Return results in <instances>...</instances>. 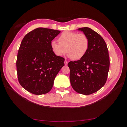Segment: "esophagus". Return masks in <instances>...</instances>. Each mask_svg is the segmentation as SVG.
Wrapping results in <instances>:
<instances>
[{"instance_id":"obj_1","label":"esophagus","mask_w":127,"mask_h":127,"mask_svg":"<svg viewBox=\"0 0 127 127\" xmlns=\"http://www.w3.org/2000/svg\"><path fill=\"white\" fill-rule=\"evenodd\" d=\"M64 64H65V65L66 66V65H67V64H68V61L65 60V61H64Z\"/></svg>"}]
</instances>
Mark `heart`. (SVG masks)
Masks as SVG:
<instances>
[{
    "instance_id": "b5f03b06",
    "label": "heart",
    "mask_w": 127,
    "mask_h": 127,
    "mask_svg": "<svg viewBox=\"0 0 127 127\" xmlns=\"http://www.w3.org/2000/svg\"><path fill=\"white\" fill-rule=\"evenodd\" d=\"M59 42L52 41L50 47L54 54L61 57L67 52L68 57L80 60L86 55L89 48V40L83 33L64 32L59 38Z\"/></svg>"
}]
</instances>
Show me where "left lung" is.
Instances as JSON below:
<instances>
[{
  "mask_svg": "<svg viewBox=\"0 0 127 127\" xmlns=\"http://www.w3.org/2000/svg\"><path fill=\"white\" fill-rule=\"evenodd\" d=\"M78 30L87 36L89 48L82 59L68 63L69 79L75 91L89 95L105 85L110 66L109 52L105 42L97 32L88 27Z\"/></svg>",
  "mask_w": 127,
  "mask_h": 127,
  "instance_id": "obj_1",
  "label": "left lung"
}]
</instances>
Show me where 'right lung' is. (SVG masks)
<instances>
[{"instance_id":"add662e5","label":"right lung","mask_w":127,"mask_h":127,"mask_svg":"<svg viewBox=\"0 0 127 127\" xmlns=\"http://www.w3.org/2000/svg\"><path fill=\"white\" fill-rule=\"evenodd\" d=\"M60 31L38 28L22 40L17 57L18 79L21 85L36 95L47 94L64 65V59L56 56L50 43Z\"/></svg>"}]
</instances>
